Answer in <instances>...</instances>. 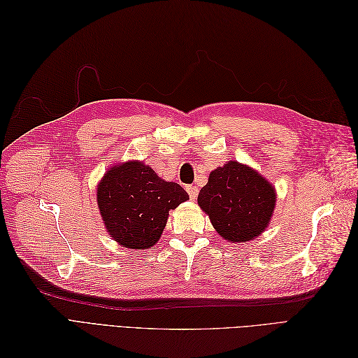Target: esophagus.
<instances>
[{"label": "esophagus", "instance_id": "esophagus-1", "mask_svg": "<svg viewBox=\"0 0 358 358\" xmlns=\"http://www.w3.org/2000/svg\"><path fill=\"white\" fill-rule=\"evenodd\" d=\"M187 191H188V194H189L191 200H196V199H197V196H199V188H197V187L188 185V187H187Z\"/></svg>", "mask_w": 358, "mask_h": 358}]
</instances>
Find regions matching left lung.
<instances>
[{
  "mask_svg": "<svg viewBox=\"0 0 358 358\" xmlns=\"http://www.w3.org/2000/svg\"><path fill=\"white\" fill-rule=\"evenodd\" d=\"M199 206L229 242L254 241L272 218L276 192L258 171L237 161L213 170L200 189Z\"/></svg>",
  "mask_w": 358,
  "mask_h": 358,
  "instance_id": "8db88e82",
  "label": "left lung"
}]
</instances>
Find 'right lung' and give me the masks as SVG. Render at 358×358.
<instances>
[{"instance_id": "1", "label": "right lung", "mask_w": 358, "mask_h": 358, "mask_svg": "<svg viewBox=\"0 0 358 358\" xmlns=\"http://www.w3.org/2000/svg\"><path fill=\"white\" fill-rule=\"evenodd\" d=\"M188 199L179 183L158 178L140 161L113 166L96 188L107 233L129 249L152 248L164 231L169 212Z\"/></svg>"}]
</instances>
